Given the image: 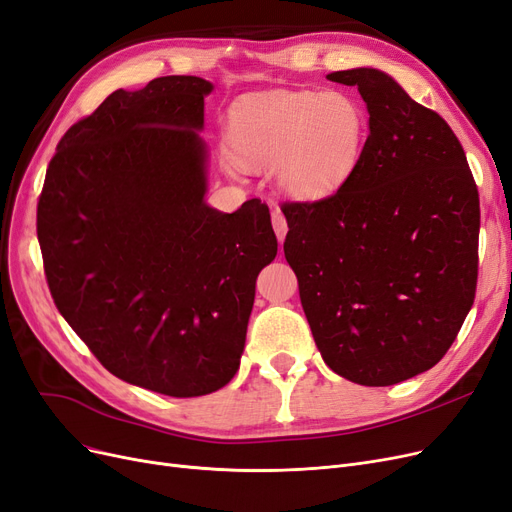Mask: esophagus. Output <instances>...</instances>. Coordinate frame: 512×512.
Here are the masks:
<instances>
[{
	"label": "esophagus",
	"mask_w": 512,
	"mask_h": 512,
	"mask_svg": "<svg viewBox=\"0 0 512 512\" xmlns=\"http://www.w3.org/2000/svg\"><path fill=\"white\" fill-rule=\"evenodd\" d=\"M272 225H274V232H276L278 242H285V236H287V232H289V225H287L285 215H282L280 211H274V213H272Z\"/></svg>",
	"instance_id": "34e87169"
}]
</instances>
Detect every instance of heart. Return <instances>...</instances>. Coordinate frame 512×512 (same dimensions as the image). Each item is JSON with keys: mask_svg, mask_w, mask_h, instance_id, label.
I'll return each instance as SVG.
<instances>
[{"mask_svg": "<svg viewBox=\"0 0 512 512\" xmlns=\"http://www.w3.org/2000/svg\"><path fill=\"white\" fill-rule=\"evenodd\" d=\"M225 137L238 164L274 168L282 192L312 202L331 196L356 173L369 118L344 90H278L236 103Z\"/></svg>", "mask_w": 512, "mask_h": 512, "instance_id": "obj_1", "label": "heart"}]
</instances>
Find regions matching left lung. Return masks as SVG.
Masks as SVG:
<instances>
[{"instance_id": "8db88e82", "label": "left lung", "mask_w": 512, "mask_h": 512, "mask_svg": "<svg viewBox=\"0 0 512 512\" xmlns=\"http://www.w3.org/2000/svg\"><path fill=\"white\" fill-rule=\"evenodd\" d=\"M358 86L369 141L329 198L287 202L285 257L323 361L361 386L437 365L475 301L479 192L437 111L373 67L333 71Z\"/></svg>"}]
</instances>
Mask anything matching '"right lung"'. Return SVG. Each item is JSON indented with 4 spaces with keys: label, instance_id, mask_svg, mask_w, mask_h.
<instances>
[{
    "label": "right lung",
    "instance_id": "add662e5",
    "mask_svg": "<svg viewBox=\"0 0 512 512\" xmlns=\"http://www.w3.org/2000/svg\"><path fill=\"white\" fill-rule=\"evenodd\" d=\"M166 75L116 90L56 145L37 240L56 308L120 380L175 399L240 367L255 280L278 242L270 208L208 206L204 97Z\"/></svg>",
    "mask_w": 512,
    "mask_h": 512
}]
</instances>
